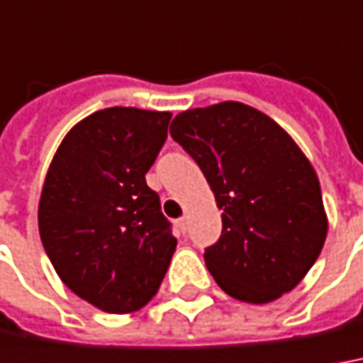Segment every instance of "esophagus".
<instances>
[{
    "instance_id": "obj_1",
    "label": "esophagus",
    "mask_w": 363,
    "mask_h": 363,
    "mask_svg": "<svg viewBox=\"0 0 363 363\" xmlns=\"http://www.w3.org/2000/svg\"><path fill=\"white\" fill-rule=\"evenodd\" d=\"M179 228H181L182 233H186V228H189V218L186 216H182L181 220H179Z\"/></svg>"
}]
</instances>
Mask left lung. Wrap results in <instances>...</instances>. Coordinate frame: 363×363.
<instances>
[{
	"label": "left lung",
	"mask_w": 363,
	"mask_h": 363,
	"mask_svg": "<svg viewBox=\"0 0 363 363\" xmlns=\"http://www.w3.org/2000/svg\"><path fill=\"white\" fill-rule=\"evenodd\" d=\"M171 137L199 162L223 211V234L204 262L216 284L248 304L290 292L326 242L318 174L296 140L238 101L179 113Z\"/></svg>",
	"instance_id": "obj_1"
}]
</instances>
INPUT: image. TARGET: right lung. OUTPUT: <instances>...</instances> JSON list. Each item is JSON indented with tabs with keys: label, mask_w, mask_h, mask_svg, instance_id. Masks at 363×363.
Here are the masks:
<instances>
[{
	"label": "right lung",
	"mask_w": 363,
	"mask_h": 363,
	"mask_svg": "<svg viewBox=\"0 0 363 363\" xmlns=\"http://www.w3.org/2000/svg\"><path fill=\"white\" fill-rule=\"evenodd\" d=\"M171 117L95 111L71 127L47 169L37 211L43 248L61 282L109 314L147 304L177 248L159 194L145 181Z\"/></svg>",
	"instance_id": "obj_1"
}]
</instances>
